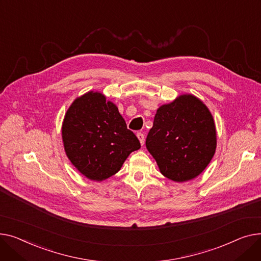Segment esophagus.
Here are the masks:
<instances>
[{
	"instance_id": "esophagus-1",
	"label": "esophagus",
	"mask_w": 261,
	"mask_h": 261,
	"mask_svg": "<svg viewBox=\"0 0 261 261\" xmlns=\"http://www.w3.org/2000/svg\"><path fill=\"white\" fill-rule=\"evenodd\" d=\"M137 137H138V139H139V141H140L141 145H143V144H144V142H145L144 135H143L142 133H138V134H137Z\"/></svg>"
}]
</instances>
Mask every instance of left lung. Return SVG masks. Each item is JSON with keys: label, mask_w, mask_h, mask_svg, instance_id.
I'll return each instance as SVG.
<instances>
[{"label": "left lung", "mask_w": 261, "mask_h": 261, "mask_svg": "<svg viewBox=\"0 0 261 261\" xmlns=\"http://www.w3.org/2000/svg\"><path fill=\"white\" fill-rule=\"evenodd\" d=\"M216 143L212 114L192 95L159 107L145 142L162 175L176 182L200 175L215 154Z\"/></svg>", "instance_id": "8db88e82"}]
</instances>
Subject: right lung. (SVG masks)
I'll list each match as a JSON object with an SVG mask.
<instances>
[{
  "label": "right lung",
  "mask_w": 261,
  "mask_h": 261,
  "mask_svg": "<svg viewBox=\"0 0 261 261\" xmlns=\"http://www.w3.org/2000/svg\"><path fill=\"white\" fill-rule=\"evenodd\" d=\"M62 138L70 162L85 177L96 181L115 175L130 152L141 147L118 107L94 91L70 105L63 121Z\"/></svg>",
  "instance_id": "obj_1"
}]
</instances>
